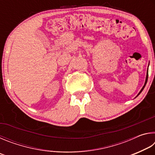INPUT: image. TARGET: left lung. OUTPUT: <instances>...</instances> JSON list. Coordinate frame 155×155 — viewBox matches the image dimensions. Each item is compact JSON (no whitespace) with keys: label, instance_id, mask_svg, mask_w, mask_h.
I'll return each instance as SVG.
<instances>
[{"label":"left lung","instance_id":"obj_1","mask_svg":"<svg viewBox=\"0 0 155 155\" xmlns=\"http://www.w3.org/2000/svg\"><path fill=\"white\" fill-rule=\"evenodd\" d=\"M148 72H147V74H146V81H145V83H144V85L143 86V87L142 88H141V90H140V92H139V94H137V96H136V97H137L139 95H140V94H141V91H143V89H144V87H145V86H146V83H147V81H148ZM136 97H135V98H136Z\"/></svg>","mask_w":155,"mask_h":155}]
</instances>
